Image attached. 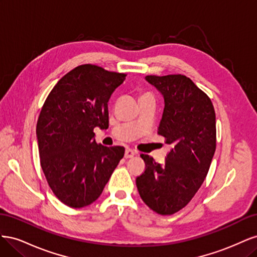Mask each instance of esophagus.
Returning <instances> with one entry per match:
<instances>
[{"instance_id": "1", "label": "esophagus", "mask_w": 257, "mask_h": 257, "mask_svg": "<svg viewBox=\"0 0 257 257\" xmlns=\"http://www.w3.org/2000/svg\"><path fill=\"white\" fill-rule=\"evenodd\" d=\"M136 153L137 152L135 150H132V149H130V148H127V149L125 150V153H124V158H125V159L133 158Z\"/></svg>"}]
</instances>
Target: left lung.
Wrapping results in <instances>:
<instances>
[{
    "label": "left lung",
    "mask_w": 257,
    "mask_h": 257,
    "mask_svg": "<svg viewBox=\"0 0 257 257\" xmlns=\"http://www.w3.org/2000/svg\"><path fill=\"white\" fill-rule=\"evenodd\" d=\"M164 96L159 134L172 146L159 164L147 154L145 172L136 178L144 203L170 215L188 205L203 184L216 146L215 112L211 99L184 75L146 76Z\"/></svg>",
    "instance_id": "8db88e82"
}]
</instances>
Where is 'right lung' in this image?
Here are the masks:
<instances>
[{
  "label": "right lung",
  "instance_id": "1",
  "mask_svg": "<svg viewBox=\"0 0 257 257\" xmlns=\"http://www.w3.org/2000/svg\"><path fill=\"white\" fill-rule=\"evenodd\" d=\"M125 74L83 64L68 72L46 98L37 120L41 166L53 194L72 208L102 194L124 147L97 145L94 128H108V100Z\"/></svg>",
  "mask_w": 257,
  "mask_h": 257
}]
</instances>
